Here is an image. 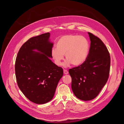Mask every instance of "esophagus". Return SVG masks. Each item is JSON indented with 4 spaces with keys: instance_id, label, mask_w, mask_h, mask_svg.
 Here are the masks:
<instances>
[{
    "instance_id": "obj_1",
    "label": "esophagus",
    "mask_w": 124,
    "mask_h": 124,
    "mask_svg": "<svg viewBox=\"0 0 124 124\" xmlns=\"http://www.w3.org/2000/svg\"><path fill=\"white\" fill-rule=\"evenodd\" d=\"M64 74L65 75H67L68 74V71L66 70H64Z\"/></svg>"
}]
</instances>
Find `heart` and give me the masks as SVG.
Masks as SVG:
<instances>
[{
    "label": "heart",
    "mask_w": 124,
    "mask_h": 124,
    "mask_svg": "<svg viewBox=\"0 0 124 124\" xmlns=\"http://www.w3.org/2000/svg\"><path fill=\"white\" fill-rule=\"evenodd\" d=\"M89 49V42L85 37L69 34L59 38L56 47L51 49V55L57 66L61 65L65 54L67 60L64 64L65 67L71 64L78 66L85 61Z\"/></svg>",
    "instance_id": "b5f03b06"
}]
</instances>
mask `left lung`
Here are the masks:
<instances>
[{"label":"left lung","instance_id":"obj_1","mask_svg":"<svg viewBox=\"0 0 124 124\" xmlns=\"http://www.w3.org/2000/svg\"><path fill=\"white\" fill-rule=\"evenodd\" d=\"M91 41L89 54L80 66L69 70L74 95L82 101L95 99L107 83L109 74L110 57L102 41L88 32Z\"/></svg>","mask_w":124,"mask_h":124}]
</instances>
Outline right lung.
<instances>
[{
  "mask_svg": "<svg viewBox=\"0 0 124 124\" xmlns=\"http://www.w3.org/2000/svg\"><path fill=\"white\" fill-rule=\"evenodd\" d=\"M46 33L27 41L20 48L16 60V82L29 100L44 104L54 98L63 70L52 62L53 43Z\"/></svg>",
  "mask_w": 124,
  "mask_h": 124,
  "instance_id": "add662e5",
  "label": "right lung"
}]
</instances>
